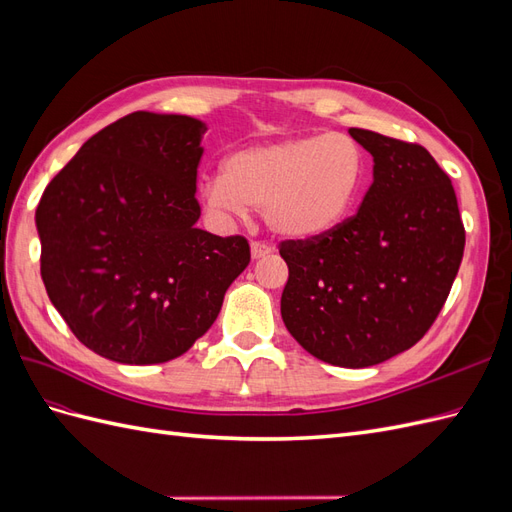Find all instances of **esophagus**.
Here are the masks:
<instances>
[{
	"instance_id": "esophagus-1",
	"label": "esophagus",
	"mask_w": 512,
	"mask_h": 512,
	"mask_svg": "<svg viewBox=\"0 0 512 512\" xmlns=\"http://www.w3.org/2000/svg\"><path fill=\"white\" fill-rule=\"evenodd\" d=\"M271 252H273V247H271L269 243H260V241H254V243H252V258H254V260L265 258V256H269Z\"/></svg>"
}]
</instances>
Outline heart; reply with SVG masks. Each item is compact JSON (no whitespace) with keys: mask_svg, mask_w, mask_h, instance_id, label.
Masks as SVG:
<instances>
[{"mask_svg":"<svg viewBox=\"0 0 512 512\" xmlns=\"http://www.w3.org/2000/svg\"><path fill=\"white\" fill-rule=\"evenodd\" d=\"M365 175V149L350 134L290 136L230 153L222 177L205 181L200 196L220 220L262 209L273 235L314 241L350 218Z\"/></svg>","mask_w":512,"mask_h":512,"instance_id":"b5f03b06","label":"heart"}]
</instances>
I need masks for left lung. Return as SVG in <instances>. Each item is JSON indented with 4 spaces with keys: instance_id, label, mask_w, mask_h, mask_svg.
<instances>
[{
    "instance_id": "obj_1",
    "label": "left lung",
    "mask_w": 512,
    "mask_h": 512,
    "mask_svg": "<svg viewBox=\"0 0 512 512\" xmlns=\"http://www.w3.org/2000/svg\"><path fill=\"white\" fill-rule=\"evenodd\" d=\"M348 132L374 158V183L331 235L282 243V318L316 359L359 369L429 331L455 282L466 230L453 183L425 147Z\"/></svg>"
}]
</instances>
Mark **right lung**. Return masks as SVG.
Wrapping results in <instances>:
<instances>
[{"label":"right lung","instance_id":"obj_1","mask_svg":"<svg viewBox=\"0 0 512 512\" xmlns=\"http://www.w3.org/2000/svg\"><path fill=\"white\" fill-rule=\"evenodd\" d=\"M205 132L188 115H126L91 136L40 198L46 294L108 361L156 365L188 352L250 265L243 237L196 228Z\"/></svg>","mask_w":512,"mask_h":512}]
</instances>
